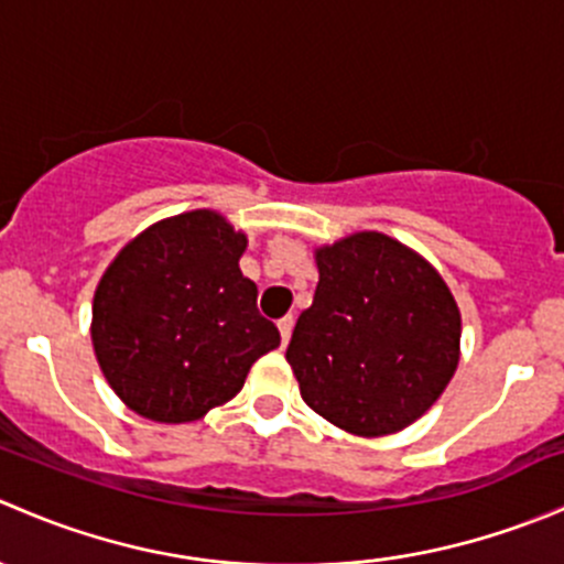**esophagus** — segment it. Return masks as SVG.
<instances>
[{
  "label": "esophagus",
  "mask_w": 564,
  "mask_h": 564,
  "mask_svg": "<svg viewBox=\"0 0 564 564\" xmlns=\"http://www.w3.org/2000/svg\"><path fill=\"white\" fill-rule=\"evenodd\" d=\"M278 329H281V340H283V346H286V344H289V338H292L294 316H283L281 322H278Z\"/></svg>",
  "instance_id": "obj_1"
}]
</instances>
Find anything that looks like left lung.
<instances>
[{
  "label": "left lung",
  "mask_w": 564,
  "mask_h": 564,
  "mask_svg": "<svg viewBox=\"0 0 564 564\" xmlns=\"http://www.w3.org/2000/svg\"><path fill=\"white\" fill-rule=\"evenodd\" d=\"M318 283L289 340L303 401L355 436L398 434L451 384L460 311L440 272L382 231L316 248Z\"/></svg>",
  "instance_id": "left-lung-1"
}]
</instances>
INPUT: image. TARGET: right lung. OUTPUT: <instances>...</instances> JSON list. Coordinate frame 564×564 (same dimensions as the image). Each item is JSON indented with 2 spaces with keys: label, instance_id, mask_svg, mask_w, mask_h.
Wrapping results in <instances>:
<instances>
[{
  "label": "right lung",
  "instance_id": "1",
  "mask_svg": "<svg viewBox=\"0 0 564 564\" xmlns=\"http://www.w3.org/2000/svg\"><path fill=\"white\" fill-rule=\"evenodd\" d=\"M246 231L215 209L172 215L128 242L93 300V346L119 401L155 423H193L231 401L281 333L242 275Z\"/></svg>",
  "mask_w": 564,
  "mask_h": 564
}]
</instances>
